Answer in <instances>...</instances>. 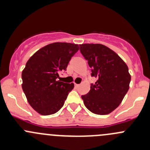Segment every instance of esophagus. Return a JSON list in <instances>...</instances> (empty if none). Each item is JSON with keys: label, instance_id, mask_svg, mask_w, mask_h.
Returning <instances> with one entry per match:
<instances>
[{"label": "esophagus", "instance_id": "esophagus-1", "mask_svg": "<svg viewBox=\"0 0 150 150\" xmlns=\"http://www.w3.org/2000/svg\"><path fill=\"white\" fill-rule=\"evenodd\" d=\"M80 86V84H77V83H75V87L76 88H79Z\"/></svg>", "mask_w": 150, "mask_h": 150}]
</instances>
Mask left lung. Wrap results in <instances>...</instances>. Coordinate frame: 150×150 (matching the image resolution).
Masks as SVG:
<instances>
[{
    "instance_id": "8db88e82",
    "label": "left lung",
    "mask_w": 150,
    "mask_h": 150,
    "mask_svg": "<svg viewBox=\"0 0 150 150\" xmlns=\"http://www.w3.org/2000/svg\"><path fill=\"white\" fill-rule=\"evenodd\" d=\"M80 51L97 79L91 90L81 96L85 106L96 115H107L121 103L129 88L128 67L115 51L102 44L85 43Z\"/></svg>"
}]
</instances>
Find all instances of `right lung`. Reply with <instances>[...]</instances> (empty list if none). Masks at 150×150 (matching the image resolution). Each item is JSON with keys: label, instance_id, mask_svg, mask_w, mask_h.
Here are the masks:
<instances>
[{"label": "right lung", "instance_id": "obj_1", "mask_svg": "<svg viewBox=\"0 0 150 150\" xmlns=\"http://www.w3.org/2000/svg\"><path fill=\"white\" fill-rule=\"evenodd\" d=\"M79 50L77 44L54 43L43 47L28 61L22 71V89L29 104L42 115H52L64 105L73 83L59 81V72Z\"/></svg>", "mask_w": 150, "mask_h": 150}]
</instances>
